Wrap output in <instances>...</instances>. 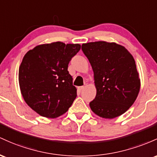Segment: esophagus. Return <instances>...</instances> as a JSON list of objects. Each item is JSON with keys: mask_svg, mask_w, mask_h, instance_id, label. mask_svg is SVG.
Masks as SVG:
<instances>
[{"mask_svg": "<svg viewBox=\"0 0 157 157\" xmlns=\"http://www.w3.org/2000/svg\"><path fill=\"white\" fill-rule=\"evenodd\" d=\"M87 84H84L83 86H81V87H78V90H83L84 89V88H85L86 87H87Z\"/></svg>", "mask_w": 157, "mask_h": 157, "instance_id": "esophagus-1", "label": "esophagus"}]
</instances>
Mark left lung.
I'll return each mask as SVG.
<instances>
[{
	"mask_svg": "<svg viewBox=\"0 0 157 157\" xmlns=\"http://www.w3.org/2000/svg\"><path fill=\"white\" fill-rule=\"evenodd\" d=\"M82 51L90 63L96 96L90 103L92 111L114 119L132 106L140 90L135 60L124 47L115 42L83 44Z\"/></svg>",
	"mask_w": 157,
	"mask_h": 157,
	"instance_id": "left-lung-1",
	"label": "left lung"
}]
</instances>
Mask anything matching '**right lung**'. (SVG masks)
<instances>
[{
    "label": "right lung",
    "instance_id": "add662e5",
    "mask_svg": "<svg viewBox=\"0 0 157 157\" xmlns=\"http://www.w3.org/2000/svg\"><path fill=\"white\" fill-rule=\"evenodd\" d=\"M79 44H44L29 50L19 67L18 82L24 101L41 117L55 119L68 110L77 96L67 70Z\"/></svg>",
    "mask_w": 157,
    "mask_h": 157
}]
</instances>
